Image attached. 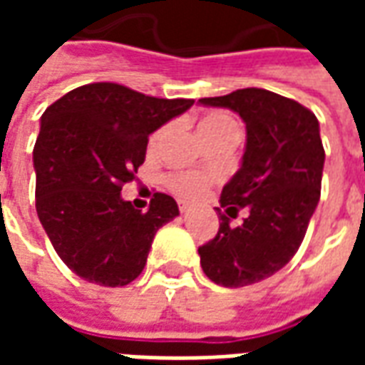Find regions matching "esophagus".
I'll use <instances>...</instances> for the list:
<instances>
[{
	"label": "esophagus",
	"instance_id": "obj_1",
	"mask_svg": "<svg viewBox=\"0 0 365 365\" xmlns=\"http://www.w3.org/2000/svg\"><path fill=\"white\" fill-rule=\"evenodd\" d=\"M178 207H180V213H187V211H190V205H187L185 201H180Z\"/></svg>",
	"mask_w": 365,
	"mask_h": 365
}]
</instances>
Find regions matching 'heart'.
<instances>
[{
	"mask_svg": "<svg viewBox=\"0 0 365 365\" xmlns=\"http://www.w3.org/2000/svg\"><path fill=\"white\" fill-rule=\"evenodd\" d=\"M199 135L201 138L209 135H217V133H222V130H232V128H238L237 123L230 119L227 113H209L203 119L199 120ZM162 133L164 128H160L152 136V144H156L162 138ZM166 183L170 190L174 191L175 195L180 199H185V201H197L207 193L209 185L213 183V175L205 174V172H172V174L166 178Z\"/></svg>",
	"mask_w": 365,
	"mask_h": 365,
	"instance_id": "1",
	"label": "heart"
}]
</instances>
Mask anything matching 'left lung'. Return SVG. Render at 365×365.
<instances>
[{
	"instance_id": "8db88e82",
	"label": "left lung",
	"mask_w": 365,
	"mask_h": 365,
	"mask_svg": "<svg viewBox=\"0 0 365 365\" xmlns=\"http://www.w3.org/2000/svg\"><path fill=\"white\" fill-rule=\"evenodd\" d=\"M207 107H227L246 123L242 166L222 187L219 232L199 246L201 268L222 287L252 285L287 264L305 238L321 197L322 148L319 120L295 99L260 88L203 97ZM249 217L230 227L222 208ZM232 216V215H230Z\"/></svg>"
}]
</instances>
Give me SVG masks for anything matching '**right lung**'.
<instances>
[{"label": "right lung", "instance_id": "add662e5", "mask_svg": "<svg viewBox=\"0 0 365 365\" xmlns=\"http://www.w3.org/2000/svg\"><path fill=\"white\" fill-rule=\"evenodd\" d=\"M191 105L99 82L68 91L41 117L36 215L60 260L82 279L105 287L136 279L156 230L180 215L166 193H154L143 213L120 190L144 162L148 135Z\"/></svg>", "mask_w": 365, "mask_h": 365}]
</instances>
